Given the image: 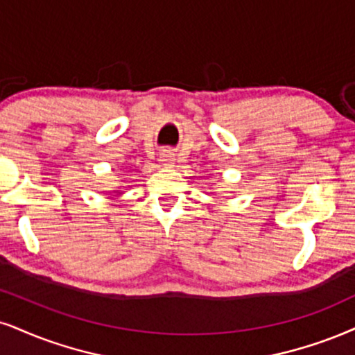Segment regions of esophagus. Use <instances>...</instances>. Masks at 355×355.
I'll return each instance as SVG.
<instances>
[{
  "mask_svg": "<svg viewBox=\"0 0 355 355\" xmlns=\"http://www.w3.org/2000/svg\"><path fill=\"white\" fill-rule=\"evenodd\" d=\"M159 161L164 166H173L174 161H176V155H174V153L171 151V150H164V151H161Z\"/></svg>",
  "mask_w": 355,
  "mask_h": 355,
  "instance_id": "34e87169",
  "label": "esophagus"
}]
</instances>
